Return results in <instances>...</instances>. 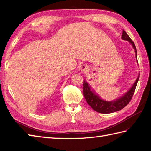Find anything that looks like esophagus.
Wrapping results in <instances>:
<instances>
[{"mask_svg":"<svg viewBox=\"0 0 151 151\" xmlns=\"http://www.w3.org/2000/svg\"><path fill=\"white\" fill-rule=\"evenodd\" d=\"M80 70L82 72H86L88 70V67L86 64H82L80 66Z\"/></svg>","mask_w":151,"mask_h":151,"instance_id":"esophagus-1","label":"esophagus"}]
</instances>
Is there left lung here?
<instances>
[{
	"instance_id": "1",
	"label": "left lung",
	"mask_w": 151,
	"mask_h": 151,
	"mask_svg": "<svg viewBox=\"0 0 151 151\" xmlns=\"http://www.w3.org/2000/svg\"><path fill=\"white\" fill-rule=\"evenodd\" d=\"M122 38V39L124 40L128 41L132 45L133 49L135 50V52L136 54V58L137 59V50L134 42L132 41L130 37L128 35V34L126 33L125 31H124V30H123ZM139 76L136 80V81L132 86L131 89L129 90V91L124 94L123 97H122L121 98H119L118 99H116V101H106L104 100H102L99 97L97 96L96 93L90 90V87H89L88 84L87 83V81L84 80L83 83V96L86 101L88 103V104L91 107L94 111L97 112V113L103 114L114 113V112H116L122 109L130 102L133 94H134L136 86L138 81H139Z\"/></svg>"
}]
</instances>
